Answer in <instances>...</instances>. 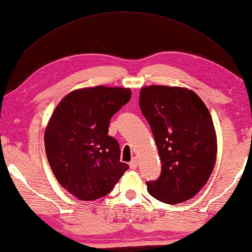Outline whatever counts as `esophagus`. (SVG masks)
I'll use <instances>...</instances> for the list:
<instances>
[{
  "label": "esophagus",
  "instance_id": "esophagus-1",
  "mask_svg": "<svg viewBox=\"0 0 252 252\" xmlns=\"http://www.w3.org/2000/svg\"><path fill=\"white\" fill-rule=\"evenodd\" d=\"M129 165H130V168H131V170H135V168H136V167H138V165H139L138 158H133V159H132V161L130 162V164H129Z\"/></svg>",
  "mask_w": 252,
  "mask_h": 252
}]
</instances>
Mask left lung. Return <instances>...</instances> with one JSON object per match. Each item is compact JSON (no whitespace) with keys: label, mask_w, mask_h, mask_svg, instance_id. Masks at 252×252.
<instances>
[{"label":"left lung","mask_w":252,"mask_h":252,"mask_svg":"<svg viewBox=\"0 0 252 252\" xmlns=\"http://www.w3.org/2000/svg\"><path fill=\"white\" fill-rule=\"evenodd\" d=\"M139 104L162 163L159 177L146 183L150 195L170 205L193 198L216 163V131L207 107L193 90L168 86L143 87Z\"/></svg>","instance_id":"1"}]
</instances>
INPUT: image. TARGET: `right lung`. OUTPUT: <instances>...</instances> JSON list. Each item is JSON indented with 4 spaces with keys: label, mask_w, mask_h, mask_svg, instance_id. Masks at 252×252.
Masks as SVG:
<instances>
[{
    "label": "right lung",
    "mask_w": 252,
    "mask_h": 252,
    "mask_svg": "<svg viewBox=\"0 0 252 252\" xmlns=\"http://www.w3.org/2000/svg\"><path fill=\"white\" fill-rule=\"evenodd\" d=\"M131 90L97 86L71 91L50 117L44 142L55 177L80 200L108 195L129 165L120 162L118 141L108 135L110 119Z\"/></svg>",
    "instance_id": "right-lung-1"
}]
</instances>
